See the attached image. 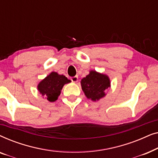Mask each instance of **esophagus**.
Segmentation results:
<instances>
[{
  "label": "esophagus",
  "mask_w": 158,
  "mask_h": 158,
  "mask_svg": "<svg viewBox=\"0 0 158 158\" xmlns=\"http://www.w3.org/2000/svg\"><path fill=\"white\" fill-rule=\"evenodd\" d=\"M71 81H72V82H73V83H76V82H77V81H78V77L77 76L72 77H71Z\"/></svg>",
  "instance_id": "esophagus-1"
}]
</instances>
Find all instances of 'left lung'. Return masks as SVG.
<instances>
[{"instance_id":"1","label":"left lung","mask_w":158,"mask_h":158,"mask_svg":"<svg viewBox=\"0 0 158 158\" xmlns=\"http://www.w3.org/2000/svg\"><path fill=\"white\" fill-rule=\"evenodd\" d=\"M81 86L88 98L98 101L105 96L104 90L110 86L108 76L96 71H90V74L81 80Z\"/></svg>"}]
</instances>
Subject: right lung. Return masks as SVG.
<instances>
[{"label":"right lung","instance_id":"add662e5","mask_svg":"<svg viewBox=\"0 0 158 158\" xmlns=\"http://www.w3.org/2000/svg\"><path fill=\"white\" fill-rule=\"evenodd\" d=\"M70 81L63 75H58L52 72L48 76L41 81L38 85V90L42 96H47V99L50 102L57 100L64 84L70 83Z\"/></svg>","mask_w":158,"mask_h":158}]
</instances>
